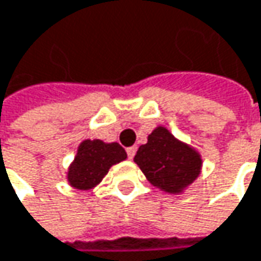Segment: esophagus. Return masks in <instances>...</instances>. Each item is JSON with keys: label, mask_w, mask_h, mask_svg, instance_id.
Returning <instances> with one entry per match:
<instances>
[{"label": "esophagus", "mask_w": 261, "mask_h": 261, "mask_svg": "<svg viewBox=\"0 0 261 261\" xmlns=\"http://www.w3.org/2000/svg\"><path fill=\"white\" fill-rule=\"evenodd\" d=\"M126 151H127V156H129V159H134V156H135V153H137V147L135 146L127 147V148H126Z\"/></svg>", "instance_id": "obj_1"}]
</instances>
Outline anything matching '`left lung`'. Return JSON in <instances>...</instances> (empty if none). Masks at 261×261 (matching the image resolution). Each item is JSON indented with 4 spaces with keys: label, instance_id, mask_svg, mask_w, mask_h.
Listing matches in <instances>:
<instances>
[{
    "label": "left lung",
    "instance_id": "8db88e82",
    "mask_svg": "<svg viewBox=\"0 0 261 261\" xmlns=\"http://www.w3.org/2000/svg\"><path fill=\"white\" fill-rule=\"evenodd\" d=\"M134 161L153 186L174 195L185 192L198 179L203 167L200 151L180 141L164 126L153 129Z\"/></svg>",
    "mask_w": 261,
    "mask_h": 261
}]
</instances>
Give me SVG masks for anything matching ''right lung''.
<instances>
[{
	"mask_svg": "<svg viewBox=\"0 0 261 261\" xmlns=\"http://www.w3.org/2000/svg\"><path fill=\"white\" fill-rule=\"evenodd\" d=\"M127 158L118 143H105L102 140H84L67 168V183L80 191L96 188L108 174L110 168Z\"/></svg>",
	"mask_w": 261,
	"mask_h": 261,
	"instance_id": "obj_1",
	"label": "right lung"
}]
</instances>
